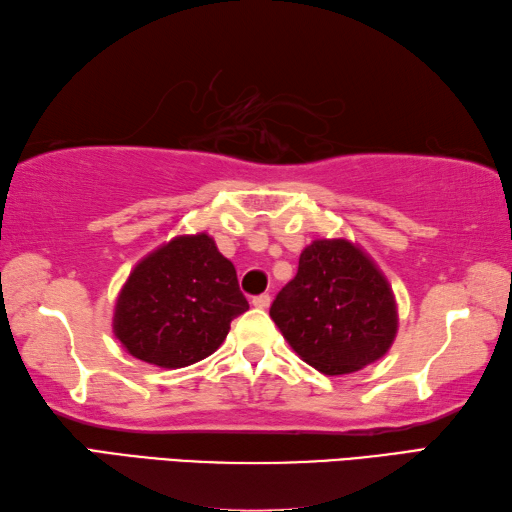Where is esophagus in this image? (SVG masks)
Segmentation results:
<instances>
[{"instance_id":"1","label":"esophagus","mask_w":512,"mask_h":512,"mask_svg":"<svg viewBox=\"0 0 512 512\" xmlns=\"http://www.w3.org/2000/svg\"><path fill=\"white\" fill-rule=\"evenodd\" d=\"M253 306H255V308H268V306H270V295L264 293V295L253 297Z\"/></svg>"}]
</instances>
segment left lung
Returning a JSON list of instances; mask_svg holds the SVG:
<instances>
[{
    "label": "left lung",
    "instance_id": "1",
    "mask_svg": "<svg viewBox=\"0 0 512 512\" xmlns=\"http://www.w3.org/2000/svg\"><path fill=\"white\" fill-rule=\"evenodd\" d=\"M270 317L290 348L324 375H346L382 359L397 335L388 279L348 239H315Z\"/></svg>",
    "mask_w": 512,
    "mask_h": 512
}]
</instances>
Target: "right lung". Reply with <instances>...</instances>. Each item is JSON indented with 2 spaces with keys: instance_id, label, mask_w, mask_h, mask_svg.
I'll return each instance as SVG.
<instances>
[{
  "instance_id": "right-lung-1",
  "label": "right lung",
  "mask_w": 512,
  "mask_h": 512,
  "mask_svg": "<svg viewBox=\"0 0 512 512\" xmlns=\"http://www.w3.org/2000/svg\"><path fill=\"white\" fill-rule=\"evenodd\" d=\"M246 310L235 266L213 237L179 235L133 268L117 297L113 333L146 364L184 368L213 355Z\"/></svg>"
}]
</instances>
